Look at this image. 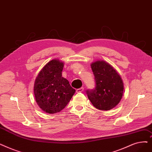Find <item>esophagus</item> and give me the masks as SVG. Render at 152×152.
Returning <instances> with one entry per match:
<instances>
[{
    "mask_svg": "<svg viewBox=\"0 0 152 152\" xmlns=\"http://www.w3.org/2000/svg\"><path fill=\"white\" fill-rule=\"evenodd\" d=\"M84 91V88H80V89H76V92H83Z\"/></svg>",
    "mask_w": 152,
    "mask_h": 152,
    "instance_id": "esophagus-1",
    "label": "esophagus"
}]
</instances>
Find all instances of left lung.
<instances>
[{"mask_svg":"<svg viewBox=\"0 0 152 152\" xmlns=\"http://www.w3.org/2000/svg\"><path fill=\"white\" fill-rule=\"evenodd\" d=\"M96 81V88L87 91L88 99L101 110H109L120 102L123 96L124 83L117 71L104 60L91 64Z\"/></svg>","mask_w":152,"mask_h":152,"instance_id":"left-lung-1","label":"left lung"}]
</instances>
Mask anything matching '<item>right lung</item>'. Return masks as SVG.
I'll use <instances>...</instances> for the list:
<instances>
[{
    "label": "right lung",
    "mask_w": 152,
    "mask_h": 152,
    "mask_svg": "<svg viewBox=\"0 0 152 152\" xmlns=\"http://www.w3.org/2000/svg\"><path fill=\"white\" fill-rule=\"evenodd\" d=\"M63 67L64 62L53 59L44 66L35 79L34 90L36 102L48 114L62 110L76 91L62 77Z\"/></svg>",
    "instance_id": "obj_1"
}]
</instances>
